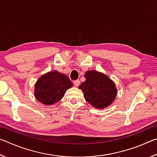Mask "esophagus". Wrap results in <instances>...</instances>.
I'll use <instances>...</instances> for the list:
<instances>
[{
    "mask_svg": "<svg viewBox=\"0 0 157 157\" xmlns=\"http://www.w3.org/2000/svg\"><path fill=\"white\" fill-rule=\"evenodd\" d=\"M73 84H74V85H75V86H78L79 85V84H80V82H79V79H77V80H75V81L73 82Z\"/></svg>",
    "mask_w": 157,
    "mask_h": 157,
    "instance_id": "34e87169",
    "label": "esophagus"
}]
</instances>
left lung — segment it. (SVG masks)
<instances>
[{"label": "left lung", "mask_w": 157, "mask_h": 157, "mask_svg": "<svg viewBox=\"0 0 157 157\" xmlns=\"http://www.w3.org/2000/svg\"><path fill=\"white\" fill-rule=\"evenodd\" d=\"M86 80L78 88L90 105L96 109H104L113 102L117 95L116 84L104 73L88 71L85 73Z\"/></svg>", "instance_id": "obj_1"}]
</instances>
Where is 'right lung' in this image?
<instances>
[{"instance_id":"obj_1","label":"right lung","mask_w":157,"mask_h":157,"mask_svg":"<svg viewBox=\"0 0 157 157\" xmlns=\"http://www.w3.org/2000/svg\"><path fill=\"white\" fill-rule=\"evenodd\" d=\"M73 86L67 75L57 71L42 75L34 86V95L37 100L46 105H51L59 101L66 91Z\"/></svg>"}]
</instances>
